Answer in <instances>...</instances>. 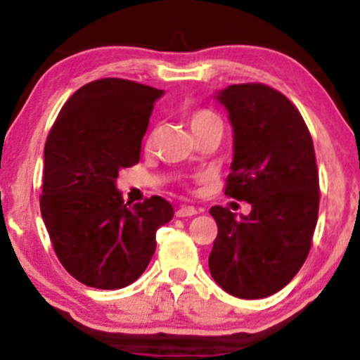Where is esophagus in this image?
Here are the masks:
<instances>
[{
	"instance_id": "obj_1",
	"label": "esophagus",
	"mask_w": 360,
	"mask_h": 360,
	"mask_svg": "<svg viewBox=\"0 0 360 360\" xmlns=\"http://www.w3.org/2000/svg\"><path fill=\"white\" fill-rule=\"evenodd\" d=\"M194 214H197V210L194 206H180L179 210H176V216H179V218H187V216Z\"/></svg>"
}]
</instances>
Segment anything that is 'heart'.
Here are the masks:
<instances>
[{"label": "heart", "instance_id": "heart-1", "mask_svg": "<svg viewBox=\"0 0 360 360\" xmlns=\"http://www.w3.org/2000/svg\"><path fill=\"white\" fill-rule=\"evenodd\" d=\"M188 123H191V129L194 130V134H199L200 130L207 129L211 125H221V120L214 111L199 108V110H194L188 115Z\"/></svg>", "mask_w": 360, "mask_h": 360}]
</instances>
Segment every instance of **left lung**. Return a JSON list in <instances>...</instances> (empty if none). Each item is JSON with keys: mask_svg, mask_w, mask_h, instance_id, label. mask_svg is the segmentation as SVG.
Returning a JSON list of instances; mask_svg holds the SVG:
<instances>
[{"mask_svg": "<svg viewBox=\"0 0 360 360\" xmlns=\"http://www.w3.org/2000/svg\"><path fill=\"white\" fill-rule=\"evenodd\" d=\"M233 127V161L225 194L247 200L249 216L212 206L218 237L212 280L238 299H264L292 281L311 250L319 211L312 137L288 98L264 84L218 92Z\"/></svg>", "mask_w": 360, "mask_h": 360, "instance_id": "1", "label": "left lung"}]
</instances>
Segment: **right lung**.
Wrapping results in <instances>:
<instances>
[{
  "instance_id": "obj_1",
  "label": "right lung",
  "mask_w": 360,
  "mask_h": 360,
  "mask_svg": "<svg viewBox=\"0 0 360 360\" xmlns=\"http://www.w3.org/2000/svg\"><path fill=\"white\" fill-rule=\"evenodd\" d=\"M163 91L99 79L72 94L44 146L41 214L63 268L92 288L134 283L156 250V231L173 218L160 195L130 204L118 172L141 160V142Z\"/></svg>"
}]
</instances>
